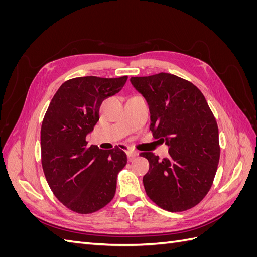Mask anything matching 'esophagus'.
Listing matches in <instances>:
<instances>
[{"label":"esophagus","instance_id":"34e87169","mask_svg":"<svg viewBox=\"0 0 257 257\" xmlns=\"http://www.w3.org/2000/svg\"><path fill=\"white\" fill-rule=\"evenodd\" d=\"M126 155H127L128 161H133V160L137 157L138 153H137V151H135L134 149H132V148H127Z\"/></svg>","mask_w":257,"mask_h":257}]
</instances>
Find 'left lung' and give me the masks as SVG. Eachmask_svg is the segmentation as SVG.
<instances>
[{
  "instance_id": "1",
  "label": "left lung",
  "mask_w": 257,
  "mask_h": 257,
  "mask_svg": "<svg viewBox=\"0 0 257 257\" xmlns=\"http://www.w3.org/2000/svg\"><path fill=\"white\" fill-rule=\"evenodd\" d=\"M131 82L149 105L154 138L169 147L163 160L139 154L149 162L143 179L148 197L169 212L195 207L211 189L220 160L219 128L204 94L168 73L132 77Z\"/></svg>"
}]
</instances>
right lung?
I'll list each match as a JSON object with an SVG mask.
<instances>
[{"label":"right lung","mask_w":257,"mask_h":257,"mask_svg":"<svg viewBox=\"0 0 257 257\" xmlns=\"http://www.w3.org/2000/svg\"><path fill=\"white\" fill-rule=\"evenodd\" d=\"M127 80L77 77L61 85L45 113L41 130L42 166L52 193L72 211L89 214L109 204L116 177L126 165L123 150H100L85 141L99 120L103 100Z\"/></svg>","instance_id":"1"}]
</instances>
